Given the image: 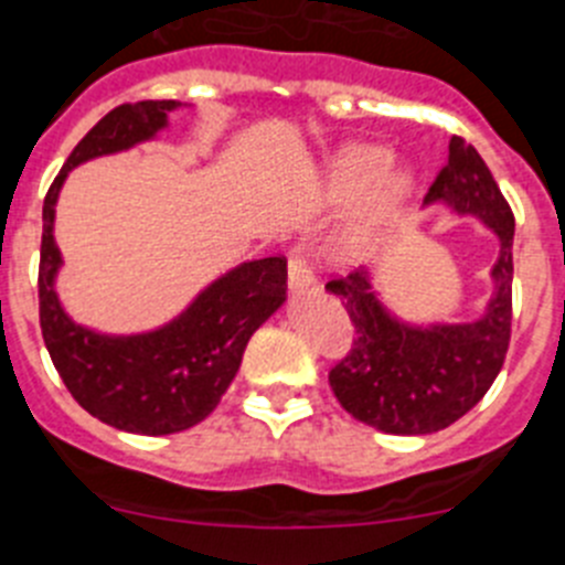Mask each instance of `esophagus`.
<instances>
[{"mask_svg":"<svg viewBox=\"0 0 565 565\" xmlns=\"http://www.w3.org/2000/svg\"><path fill=\"white\" fill-rule=\"evenodd\" d=\"M287 281H289V289H292V292H301V289H307V287H312L315 284V276H312V270H309V264L303 262L301 256H289V262H287Z\"/></svg>","mask_w":565,"mask_h":565,"instance_id":"1","label":"esophagus"}]
</instances>
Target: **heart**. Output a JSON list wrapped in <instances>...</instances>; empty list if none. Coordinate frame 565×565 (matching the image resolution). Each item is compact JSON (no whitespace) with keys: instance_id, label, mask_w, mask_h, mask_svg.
<instances>
[{"instance_id":"1","label":"heart","mask_w":565,"mask_h":565,"mask_svg":"<svg viewBox=\"0 0 565 565\" xmlns=\"http://www.w3.org/2000/svg\"><path fill=\"white\" fill-rule=\"evenodd\" d=\"M323 194L334 207L358 205L349 245L360 250L377 242L403 216L414 196V174L403 166H391L385 146L352 143L329 160Z\"/></svg>"}]
</instances>
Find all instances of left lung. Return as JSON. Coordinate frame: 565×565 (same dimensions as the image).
I'll use <instances>...</instances> for the list:
<instances>
[{
	"label": "left lung",
	"instance_id": "left-lung-1",
	"mask_svg": "<svg viewBox=\"0 0 565 565\" xmlns=\"http://www.w3.org/2000/svg\"><path fill=\"white\" fill-rule=\"evenodd\" d=\"M436 202L476 216L498 236L490 270L495 292L479 320L405 323L380 301L365 267L327 284L358 332L352 352L329 371V385L354 419L383 434L425 436L454 425L490 391L510 349L515 216L479 151L456 135L447 166L425 194V205Z\"/></svg>",
	"mask_w": 565,
	"mask_h": 565
}]
</instances>
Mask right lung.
<instances>
[{
  "instance_id": "1",
  "label": "right lung",
  "mask_w": 565,
  "mask_h": 565,
  "mask_svg": "<svg viewBox=\"0 0 565 565\" xmlns=\"http://www.w3.org/2000/svg\"><path fill=\"white\" fill-rule=\"evenodd\" d=\"M180 100H137L100 118L67 157L44 196L39 320L44 345L75 403L111 428L166 436L205 419L236 377L247 340L287 301V258L245 262L207 284L185 312L140 334H100L64 312L55 295L61 250L55 202L70 171L93 157L146 143Z\"/></svg>"
}]
</instances>
